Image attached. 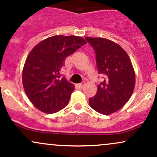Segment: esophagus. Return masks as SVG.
Masks as SVG:
<instances>
[{
  "instance_id": "1",
  "label": "esophagus",
  "mask_w": 157,
  "mask_h": 157,
  "mask_svg": "<svg viewBox=\"0 0 157 157\" xmlns=\"http://www.w3.org/2000/svg\"><path fill=\"white\" fill-rule=\"evenodd\" d=\"M84 85H85V82H82L81 83L78 84V87L80 88V89H82V88L84 86Z\"/></svg>"
}]
</instances>
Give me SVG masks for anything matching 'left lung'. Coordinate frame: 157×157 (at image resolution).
<instances>
[{
	"label": "left lung",
	"instance_id": "left-lung-1",
	"mask_svg": "<svg viewBox=\"0 0 157 157\" xmlns=\"http://www.w3.org/2000/svg\"><path fill=\"white\" fill-rule=\"evenodd\" d=\"M85 38L94 49L99 74L105 76L95 96L89 99V105L98 113L111 114L123 107L134 91V68L120 45L102 37Z\"/></svg>",
	"mask_w": 157,
	"mask_h": 157
}]
</instances>
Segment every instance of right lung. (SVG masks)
I'll list each match as a JSON object with an SVG mask.
<instances>
[{
    "mask_svg": "<svg viewBox=\"0 0 157 157\" xmlns=\"http://www.w3.org/2000/svg\"><path fill=\"white\" fill-rule=\"evenodd\" d=\"M86 44L77 36L55 35L32 48L23 69V85L29 100L40 111L54 113L68 105L75 86L60 71L65 59Z\"/></svg>",
    "mask_w": 157,
    "mask_h": 157,
    "instance_id": "1",
    "label": "right lung"
}]
</instances>
